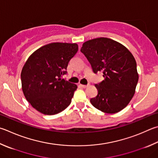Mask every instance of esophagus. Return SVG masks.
I'll use <instances>...</instances> for the list:
<instances>
[{"instance_id": "obj_1", "label": "esophagus", "mask_w": 158, "mask_h": 158, "mask_svg": "<svg viewBox=\"0 0 158 158\" xmlns=\"http://www.w3.org/2000/svg\"><path fill=\"white\" fill-rule=\"evenodd\" d=\"M89 85H81V86L82 87V88H87L88 86Z\"/></svg>"}]
</instances>
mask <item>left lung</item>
<instances>
[{
    "label": "left lung",
    "mask_w": 158,
    "mask_h": 158,
    "mask_svg": "<svg viewBox=\"0 0 158 158\" xmlns=\"http://www.w3.org/2000/svg\"><path fill=\"white\" fill-rule=\"evenodd\" d=\"M81 52L94 73L102 72L104 78L95 84L98 94L90 99L92 105L109 114L124 109L133 98L139 78L133 54L121 44L104 37L84 43Z\"/></svg>",
    "instance_id": "left-lung-1"
}]
</instances>
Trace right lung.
<instances>
[{
  "mask_svg": "<svg viewBox=\"0 0 158 158\" xmlns=\"http://www.w3.org/2000/svg\"><path fill=\"white\" fill-rule=\"evenodd\" d=\"M77 51L76 44L52 43L36 50L25 62L21 74L22 90L36 110L52 115L70 104L77 85L61 77Z\"/></svg>",
  "mask_w": 158,
  "mask_h": 158,
  "instance_id": "add662e5",
  "label": "right lung"
}]
</instances>
